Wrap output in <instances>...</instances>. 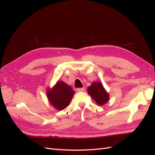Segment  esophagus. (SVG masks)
I'll use <instances>...</instances> for the list:
<instances>
[{
    "label": "esophagus",
    "instance_id": "34e87169",
    "mask_svg": "<svg viewBox=\"0 0 155 155\" xmlns=\"http://www.w3.org/2000/svg\"><path fill=\"white\" fill-rule=\"evenodd\" d=\"M85 90V88H77V92H83Z\"/></svg>",
    "mask_w": 155,
    "mask_h": 155
}]
</instances>
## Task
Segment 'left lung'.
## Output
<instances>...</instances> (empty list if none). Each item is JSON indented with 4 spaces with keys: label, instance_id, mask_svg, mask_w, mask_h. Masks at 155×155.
<instances>
[{
    "label": "left lung",
    "instance_id": "obj_1",
    "mask_svg": "<svg viewBox=\"0 0 155 155\" xmlns=\"http://www.w3.org/2000/svg\"><path fill=\"white\" fill-rule=\"evenodd\" d=\"M87 92L92 99L99 105H104L109 100V94L101 82L94 81L87 88Z\"/></svg>",
    "mask_w": 155,
    "mask_h": 155
}]
</instances>
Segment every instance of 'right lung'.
Segmentation results:
<instances>
[{
    "instance_id": "right-lung-1",
    "label": "right lung",
    "mask_w": 155,
    "mask_h": 155,
    "mask_svg": "<svg viewBox=\"0 0 155 155\" xmlns=\"http://www.w3.org/2000/svg\"><path fill=\"white\" fill-rule=\"evenodd\" d=\"M74 93L71 87L59 80L52 88L46 89L48 101L51 106L58 110L64 109L70 104Z\"/></svg>"
}]
</instances>
